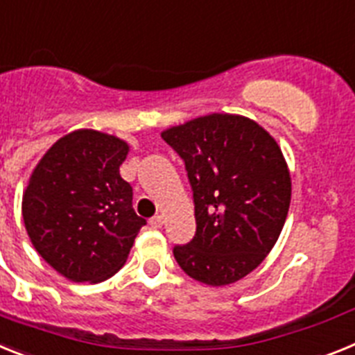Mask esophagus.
Here are the masks:
<instances>
[{"instance_id": "esophagus-1", "label": "esophagus", "mask_w": 355, "mask_h": 355, "mask_svg": "<svg viewBox=\"0 0 355 355\" xmlns=\"http://www.w3.org/2000/svg\"><path fill=\"white\" fill-rule=\"evenodd\" d=\"M162 223H164V220H162V216H153L152 220H150V225H152L153 229H160L162 227Z\"/></svg>"}]
</instances>
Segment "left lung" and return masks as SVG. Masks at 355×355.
<instances>
[{
  "label": "left lung",
  "instance_id": "obj_1",
  "mask_svg": "<svg viewBox=\"0 0 355 355\" xmlns=\"http://www.w3.org/2000/svg\"><path fill=\"white\" fill-rule=\"evenodd\" d=\"M186 162L196 234L175 246L178 266L207 286L254 271L279 239L291 202V177L277 141L254 119L209 114L162 132Z\"/></svg>",
  "mask_w": 355,
  "mask_h": 355
}]
</instances>
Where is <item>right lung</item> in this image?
Returning a JSON list of instances; mask_svg holds the SVG:
<instances>
[{
	"label": "right lung",
	"mask_w": 355,
	"mask_h": 355,
	"mask_svg": "<svg viewBox=\"0 0 355 355\" xmlns=\"http://www.w3.org/2000/svg\"><path fill=\"white\" fill-rule=\"evenodd\" d=\"M128 143L80 128L42 155L23 193V220L33 248L73 282H101L121 270L144 218L119 175Z\"/></svg>",
	"instance_id": "right-lung-1"
}]
</instances>
